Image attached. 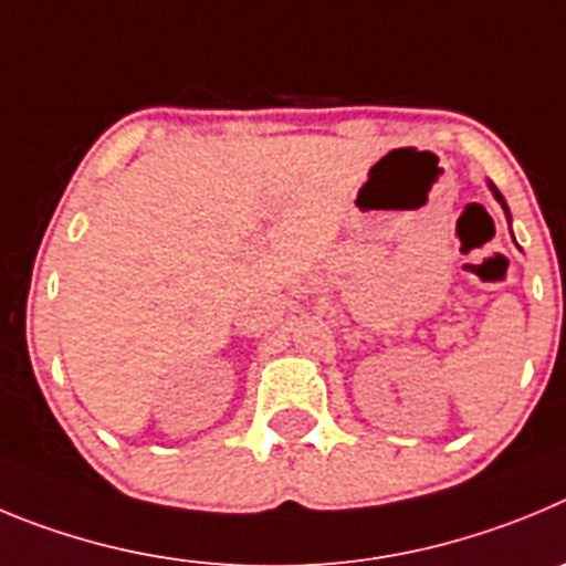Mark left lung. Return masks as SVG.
Listing matches in <instances>:
<instances>
[{
    "instance_id": "8db88e82",
    "label": "left lung",
    "mask_w": 566,
    "mask_h": 566,
    "mask_svg": "<svg viewBox=\"0 0 566 566\" xmlns=\"http://www.w3.org/2000/svg\"><path fill=\"white\" fill-rule=\"evenodd\" d=\"M491 188H493V186H491ZM493 195H496V200H499V202H502V208H505V213H507V206H505V200H502V195H499L496 188H493Z\"/></svg>"
}]
</instances>
